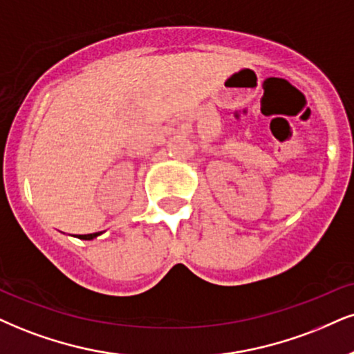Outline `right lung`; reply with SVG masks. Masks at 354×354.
Wrapping results in <instances>:
<instances>
[{
  "instance_id": "obj_1",
  "label": "right lung",
  "mask_w": 354,
  "mask_h": 354,
  "mask_svg": "<svg viewBox=\"0 0 354 354\" xmlns=\"http://www.w3.org/2000/svg\"><path fill=\"white\" fill-rule=\"evenodd\" d=\"M100 233H91V234H78L77 238H80V239H93V238H97Z\"/></svg>"
}]
</instances>
